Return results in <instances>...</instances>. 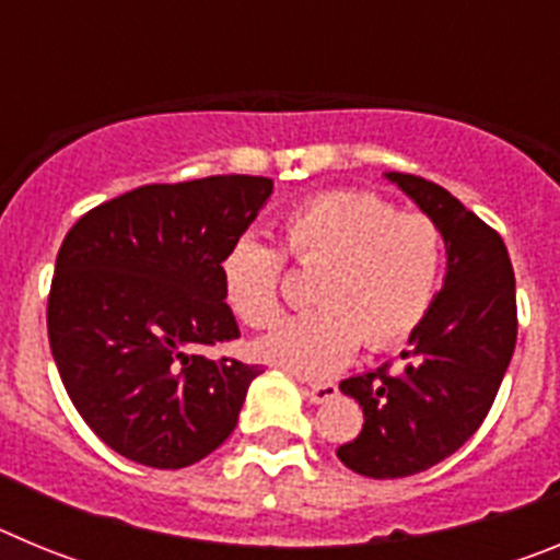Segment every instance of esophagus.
<instances>
[{"label":"esophagus","instance_id":"1","mask_svg":"<svg viewBox=\"0 0 560 560\" xmlns=\"http://www.w3.org/2000/svg\"><path fill=\"white\" fill-rule=\"evenodd\" d=\"M336 384L334 381H325V384H305L303 395L311 400V404H328V400L336 398Z\"/></svg>","mask_w":560,"mask_h":560}]
</instances>
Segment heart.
Wrapping results in <instances>:
<instances>
[{
	"label": "heart",
	"instance_id": "b5f03b06",
	"mask_svg": "<svg viewBox=\"0 0 560 560\" xmlns=\"http://www.w3.org/2000/svg\"><path fill=\"white\" fill-rule=\"evenodd\" d=\"M283 255L316 269V308L283 323L255 345L257 359L319 378L359 348L407 339L438 296L446 237L423 212H398L375 192L336 190L294 207L280 224ZM283 255L255 235L232 241L219 264L221 291L237 323L266 330L283 314Z\"/></svg>",
	"mask_w": 560,
	"mask_h": 560
}]
</instances>
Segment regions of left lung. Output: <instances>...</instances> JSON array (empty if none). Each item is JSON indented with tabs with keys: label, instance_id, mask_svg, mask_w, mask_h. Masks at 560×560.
I'll use <instances>...</instances> for the list:
<instances>
[{
	"label": "left lung",
	"instance_id": "left-lung-1",
	"mask_svg": "<svg viewBox=\"0 0 560 560\" xmlns=\"http://www.w3.org/2000/svg\"><path fill=\"white\" fill-rule=\"evenodd\" d=\"M387 179L446 237V277L427 319L409 334L404 368L353 375L339 389L359 400L364 427L336 448L350 471L398 479L452 457L482 427L516 348V277L497 230L452 192L412 173Z\"/></svg>",
	"mask_w": 560,
	"mask_h": 560
}]
</instances>
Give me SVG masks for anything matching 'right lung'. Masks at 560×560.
<instances>
[{
    "label": "right lung",
    "instance_id": "1",
    "mask_svg": "<svg viewBox=\"0 0 560 560\" xmlns=\"http://www.w3.org/2000/svg\"><path fill=\"white\" fill-rule=\"evenodd\" d=\"M266 176L145 185L67 232L49 285V350L89 429L122 457L185 468L224 443L260 368L207 359L241 336L219 264L271 196Z\"/></svg>",
    "mask_w": 560,
    "mask_h": 560
}]
</instances>
